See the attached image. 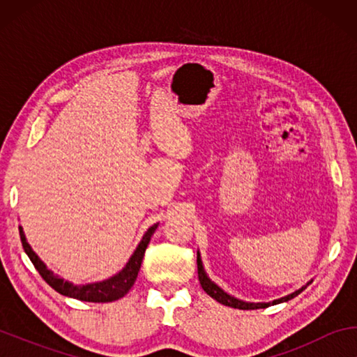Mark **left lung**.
Wrapping results in <instances>:
<instances>
[{"label": "left lung", "mask_w": 357, "mask_h": 357, "mask_svg": "<svg viewBox=\"0 0 357 357\" xmlns=\"http://www.w3.org/2000/svg\"><path fill=\"white\" fill-rule=\"evenodd\" d=\"M197 266H198V280H200L202 283V288L206 291L211 298L215 299L217 302H220V304L223 305H228V307H233V309H239V310H255V309H266V307L269 305H275V304H280V302H287L289 299H293L298 296L299 293L304 291V289L307 288V283L305 287L299 288L298 291H294L291 294L285 296V298H280V299H275L273 302H245V301H241V299H236L233 298V296H229L228 293L223 291V289L220 287H217L215 283L209 279V277L206 275V273H204L203 269V263H202V258H200V252H197Z\"/></svg>", "instance_id": "8db88e82"}]
</instances>
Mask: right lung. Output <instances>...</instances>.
<instances>
[{
	"instance_id": "obj_1",
	"label": "right lung",
	"mask_w": 357,
	"mask_h": 357,
	"mask_svg": "<svg viewBox=\"0 0 357 357\" xmlns=\"http://www.w3.org/2000/svg\"><path fill=\"white\" fill-rule=\"evenodd\" d=\"M155 228H157V223H154L153 227L148 228V231L144 233L143 239L140 241V244H138V247L135 249L134 255L130 257L128 264H126L116 275H113L104 282L88 283V285H74V283H70L68 280L59 279V277L53 274L50 269H47L44 261H40V258L33 252L31 247H29V244L26 243L25 233H23L22 227H19V231H20L23 250L26 252V255L29 257V259H31V263L34 264V268L38 269V273L40 274L42 279L55 289V291L78 301L112 302V301H118L123 298V296L128 294L132 285L135 283L138 271H140V266L143 261L144 252H146V247L149 244L151 236H153L155 231Z\"/></svg>"
}]
</instances>
